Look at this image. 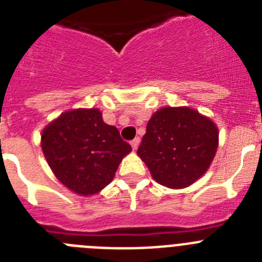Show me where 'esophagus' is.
<instances>
[{
	"label": "esophagus",
	"instance_id": "1",
	"mask_svg": "<svg viewBox=\"0 0 262 262\" xmlns=\"http://www.w3.org/2000/svg\"><path fill=\"white\" fill-rule=\"evenodd\" d=\"M139 143H140V139H139V138H135V139H134V140H133V142H131V147H133L134 151H136V149H138Z\"/></svg>",
	"mask_w": 262,
	"mask_h": 262
}]
</instances>
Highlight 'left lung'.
I'll use <instances>...</instances> for the list:
<instances>
[{
    "label": "left lung",
    "instance_id": "left-lung-1",
    "mask_svg": "<svg viewBox=\"0 0 262 262\" xmlns=\"http://www.w3.org/2000/svg\"><path fill=\"white\" fill-rule=\"evenodd\" d=\"M217 144L219 129L210 118L186 106H168L148 120L138 156L160 185L184 189L207 172Z\"/></svg>",
    "mask_w": 262,
    "mask_h": 262
}]
</instances>
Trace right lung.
<instances>
[{
  "instance_id": "add662e5",
  "label": "right lung",
  "mask_w": 262,
  "mask_h": 262,
  "mask_svg": "<svg viewBox=\"0 0 262 262\" xmlns=\"http://www.w3.org/2000/svg\"><path fill=\"white\" fill-rule=\"evenodd\" d=\"M41 149L55 177L73 193L94 195L107 186L131 152L98 108H73L41 131Z\"/></svg>"
}]
</instances>
